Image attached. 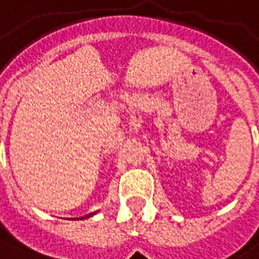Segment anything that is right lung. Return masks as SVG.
<instances>
[{
	"label": "right lung",
	"mask_w": 259,
	"mask_h": 259,
	"mask_svg": "<svg viewBox=\"0 0 259 259\" xmlns=\"http://www.w3.org/2000/svg\"><path fill=\"white\" fill-rule=\"evenodd\" d=\"M86 217H91V214H89V215H86ZM86 217H82L81 220H83V218H86Z\"/></svg>",
	"instance_id": "right-lung-1"
}]
</instances>
